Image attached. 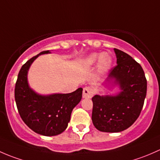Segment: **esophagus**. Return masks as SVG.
Here are the masks:
<instances>
[{"label":"esophagus","mask_w":160,"mask_h":160,"mask_svg":"<svg viewBox=\"0 0 160 160\" xmlns=\"http://www.w3.org/2000/svg\"><path fill=\"white\" fill-rule=\"evenodd\" d=\"M93 94H94V91L91 87L87 86L83 88V98H92Z\"/></svg>","instance_id":"esophagus-1"}]
</instances>
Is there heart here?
<instances>
[{
  "mask_svg": "<svg viewBox=\"0 0 160 160\" xmlns=\"http://www.w3.org/2000/svg\"><path fill=\"white\" fill-rule=\"evenodd\" d=\"M98 58V66L99 70H106L111 65L112 58L108 53H102L101 55L98 54H92L87 58L86 62L88 65H92L95 63Z\"/></svg>",
  "mask_w": 160,
  "mask_h": 160,
  "instance_id": "b5f03b06",
  "label": "heart"
}]
</instances>
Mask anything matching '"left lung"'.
<instances>
[{
  "label": "left lung",
  "mask_w": 160,
  "mask_h": 160,
  "mask_svg": "<svg viewBox=\"0 0 160 160\" xmlns=\"http://www.w3.org/2000/svg\"><path fill=\"white\" fill-rule=\"evenodd\" d=\"M117 65L109 78H115L122 92L116 96L95 95L92 119L97 129L118 132L128 129L140 115L147 90L144 71L136 61L122 51L114 48Z\"/></svg>",
  "instance_id": "8db88e82"
}]
</instances>
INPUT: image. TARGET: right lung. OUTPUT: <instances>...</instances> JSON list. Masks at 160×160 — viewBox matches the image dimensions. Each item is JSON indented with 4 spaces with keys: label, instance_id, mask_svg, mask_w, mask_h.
<instances>
[{
    "label": "right lung",
    "instance_id": "right-lung-1",
    "mask_svg": "<svg viewBox=\"0 0 160 160\" xmlns=\"http://www.w3.org/2000/svg\"><path fill=\"white\" fill-rule=\"evenodd\" d=\"M44 51L29 59L20 70L14 88V98L20 116L24 122L40 135L52 136L64 132L70 121L72 109L79 103L82 88L68 94H55L42 96L31 89L27 74L31 63Z\"/></svg>",
    "mask_w": 160,
    "mask_h": 160
}]
</instances>
